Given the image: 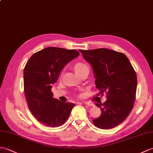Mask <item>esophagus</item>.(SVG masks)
<instances>
[{"label":"esophagus","instance_id":"esophagus-1","mask_svg":"<svg viewBox=\"0 0 153 153\" xmlns=\"http://www.w3.org/2000/svg\"><path fill=\"white\" fill-rule=\"evenodd\" d=\"M84 103H85V105L89 106H94V105H93V103H91V102H85Z\"/></svg>","mask_w":153,"mask_h":153}]
</instances>
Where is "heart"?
<instances>
[{
	"label": "heart",
	"mask_w": 153,
	"mask_h": 153,
	"mask_svg": "<svg viewBox=\"0 0 153 153\" xmlns=\"http://www.w3.org/2000/svg\"><path fill=\"white\" fill-rule=\"evenodd\" d=\"M88 68V66H87L84 63H82V62H78L75 64L74 66V70L76 71V72H78V71L82 70L83 69H85V68Z\"/></svg>",
	"instance_id": "1"
}]
</instances>
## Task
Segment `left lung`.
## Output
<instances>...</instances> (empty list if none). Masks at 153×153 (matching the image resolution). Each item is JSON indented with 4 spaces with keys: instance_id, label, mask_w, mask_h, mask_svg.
Here are the masks:
<instances>
[{
    "instance_id": "8db88e82",
    "label": "left lung",
    "mask_w": 153,
    "mask_h": 153,
    "mask_svg": "<svg viewBox=\"0 0 153 153\" xmlns=\"http://www.w3.org/2000/svg\"><path fill=\"white\" fill-rule=\"evenodd\" d=\"M79 52L91 65L96 87L101 94H106L105 102L95 103L101 114L93 120L94 125L102 129L114 128L134 108L137 83L135 71L122 53L104 48Z\"/></svg>"
}]
</instances>
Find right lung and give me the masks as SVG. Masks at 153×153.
I'll list each match as a JSON object with an SVG mask.
<instances>
[{
	"mask_svg": "<svg viewBox=\"0 0 153 153\" xmlns=\"http://www.w3.org/2000/svg\"><path fill=\"white\" fill-rule=\"evenodd\" d=\"M76 50L47 47L33 54L24 70V85L27 105L42 124L56 128L66 122L74 103L53 98L51 91L63 68L79 56Z\"/></svg>",
	"mask_w": 153,
	"mask_h": 153,
	"instance_id": "1",
	"label": "right lung"
}]
</instances>
